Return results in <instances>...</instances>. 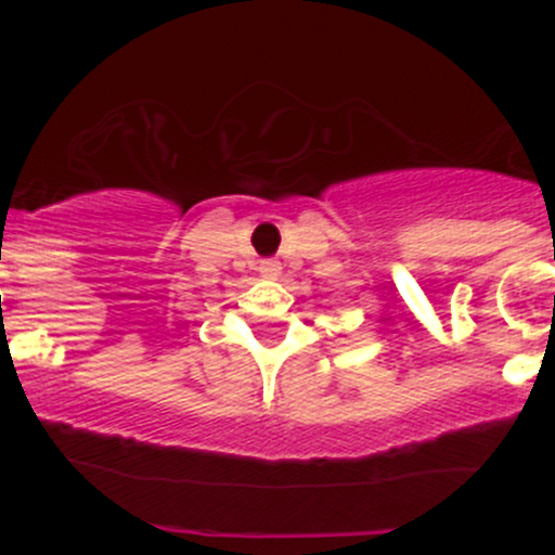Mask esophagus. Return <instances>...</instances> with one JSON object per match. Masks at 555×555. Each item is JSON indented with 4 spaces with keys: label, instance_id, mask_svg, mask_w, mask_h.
Returning a JSON list of instances; mask_svg holds the SVG:
<instances>
[{
    "label": "esophagus",
    "instance_id": "obj_1",
    "mask_svg": "<svg viewBox=\"0 0 555 555\" xmlns=\"http://www.w3.org/2000/svg\"><path fill=\"white\" fill-rule=\"evenodd\" d=\"M260 273L266 279H276L279 273H282V266H279V260H262L260 262Z\"/></svg>",
    "mask_w": 555,
    "mask_h": 555
}]
</instances>
